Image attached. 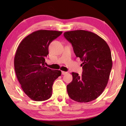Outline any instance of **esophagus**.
<instances>
[{
    "instance_id": "obj_1",
    "label": "esophagus",
    "mask_w": 126,
    "mask_h": 126,
    "mask_svg": "<svg viewBox=\"0 0 126 126\" xmlns=\"http://www.w3.org/2000/svg\"><path fill=\"white\" fill-rule=\"evenodd\" d=\"M68 73L67 72H65V71H62V74L63 75H64Z\"/></svg>"
}]
</instances>
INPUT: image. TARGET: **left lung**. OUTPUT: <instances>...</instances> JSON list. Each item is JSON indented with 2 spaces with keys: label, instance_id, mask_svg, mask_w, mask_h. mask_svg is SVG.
Here are the masks:
<instances>
[{
  "label": "left lung",
  "instance_id": "left-lung-1",
  "mask_svg": "<svg viewBox=\"0 0 126 126\" xmlns=\"http://www.w3.org/2000/svg\"><path fill=\"white\" fill-rule=\"evenodd\" d=\"M64 36L71 43L76 57L83 62L82 75L71 73L73 81L66 87L68 95L78 102L94 100L108 83L113 65L110 48L103 39L90 31H67Z\"/></svg>",
  "mask_w": 126,
  "mask_h": 126
}]
</instances>
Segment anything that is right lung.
Here are the masks:
<instances>
[{"mask_svg": "<svg viewBox=\"0 0 126 126\" xmlns=\"http://www.w3.org/2000/svg\"><path fill=\"white\" fill-rule=\"evenodd\" d=\"M62 31L40 30L26 36L16 51L14 66L21 88L29 97L35 101L47 100L52 95L53 82L61 71L45 65L50 43Z\"/></svg>", "mask_w": 126, "mask_h": 126, "instance_id": "1", "label": "right lung"}]
</instances>
